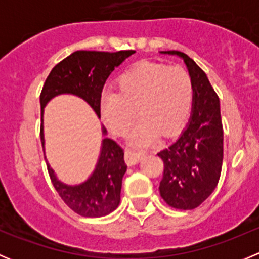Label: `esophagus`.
Instances as JSON below:
<instances>
[{"label":"esophagus","instance_id":"34e87169","mask_svg":"<svg viewBox=\"0 0 259 259\" xmlns=\"http://www.w3.org/2000/svg\"><path fill=\"white\" fill-rule=\"evenodd\" d=\"M143 156H144L143 151H135L132 150V149H127L125 151V161H126L127 165H135V164L142 160Z\"/></svg>","mask_w":259,"mask_h":259}]
</instances>
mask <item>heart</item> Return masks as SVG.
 Returning a JSON list of instances; mask_svg holds the SVG:
<instances>
[{"instance_id":"1","label":"heart","mask_w":259,"mask_h":259,"mask_svg":"<svg viewBox=\"0 0 259 259\" xmlns=\"http://www.w3.org/2000/svg\"><path fill=\"white\" fill-rule=\"evenodd\" d=\"M194 101L189 72L180 66L143 61L117 79V93L106 91L100 113L117 137L129 133L135 115L142 117L130 135L135 145L153 142L159 134L173 137L187 122Z\"/></svg>"}]
</instances>
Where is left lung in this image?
<instances>
[{
	"instance_id": "8db88e82",
	"label": "left lung",
	"mask_w": 259,
	"mask_h": 259,
	"mask_svg": "<svg viewBox=\"0 0 259 259\" xmlns=\"http://www.w3.org/2000/svg\"><path fill=\"white\" fill-rule=\"evenodd\" d=\"M184 60L193 86L192 116L180 137L159 151L164 173L159 192L170 207L189 210L213 193L223 163V126L219 98L205 72L180 51H161Z\"/></svg>"
}]
</instances>
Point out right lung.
<instances>
[{
	"label": "right lung",
	"mask_w": 259,
	"mask_h": 259,
	"mask_svg": "<svg viewBox=\"0 0 259 259\" xmlns=\"http://www.w3.org/2000/svg\"><path fill=\"white\" fill-rule=\"evenodd\" d=\"M134 52V50L117 52L81 50L72 52L51 70L40 95V137L42 148L45 145L42 115L46 104L60 94H72L88 101L98 116H100V99L106 79L115 67ZM103 133L106 134L105 127H103ZM126 168L124 149L109 138H104L94 173L79 185L71 187L60 182L48 164L52 185L65 204L79 215L90 218L108 215L116 209L120 203L122 177Z\"/></svg>",
	"instance_id": "right-lung-1"
}]
</instances>
